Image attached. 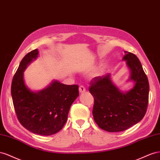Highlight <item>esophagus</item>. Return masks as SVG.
<instances>
[{
	"instance_id": "1",
	"label": "esophagus",
	"mask_w": 160,
	"mask_h": 160,
	"mask_svg": "<svg viewBox=\"0 0 160 160\" xmlns=\"http://www.w3.org/2000/svg\"><path fill=\"white\" fill-rule=\"evenodd\" d=\"M79 91H80V93H83V92H84L85 91H86V88H84V86H80V87H79Z\"/></svg>"
}]
</instances>
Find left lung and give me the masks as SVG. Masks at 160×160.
<instances>
[{"instance_id": "1", "label": "left lung", "mask_w": 160, "mask_h": 160, "mask_svg": "<svg viewBox=\"0 0 160 160\" xmlns=\"http://www.w3.org/2000/svg\"><path fill=\"white\" fill-rule=\"evenodd\" d=\"M131 71L129 80L135 82L133 88L122 92L113 84L111 74L95 77L90 82L89 92L94 104L92 115L100 129L108 132L125 131L139 122L145 115L149 100V85L141 63L135 54L125 52Z\"/></svg>"}]
</instances>
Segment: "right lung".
Segmentation results:
<instances>
[{
    "mask_svg": "<svg viewBox=\"0 0 160 160\" xmlns=\"http://www.w3.org/2000/svg\"><path fill=\"white\" fill-rule=\"evenodd\" d=\"M38 49L25 55L13 76L12 102L18 120L25 129L39 135L58 133L65 125L72 104L79 96L78 86L53 80L48 87L33 92L25 84L23 72L38 58Z\"/></svg>",
    "mask_w": 160,
    "mask_h": 160,
    "instance_id": "obj_1",
    "label": "right lung"
}]
</instances>
